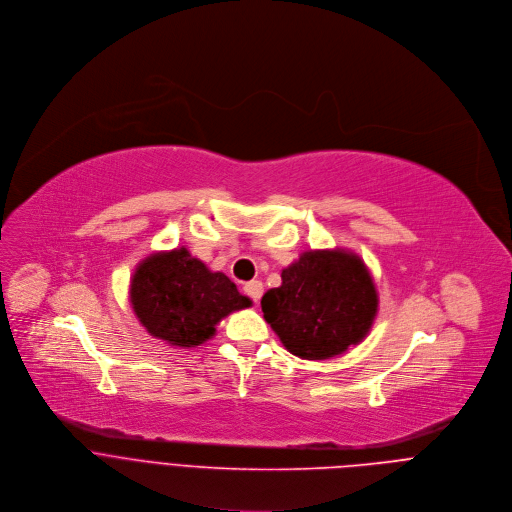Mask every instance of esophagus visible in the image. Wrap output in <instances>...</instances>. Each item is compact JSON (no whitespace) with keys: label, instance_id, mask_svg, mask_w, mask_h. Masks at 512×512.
Returning <instances> with one entry per match:
<instances>
[{"label":"esophagus","instance_id":"1","mask_svg":"<svg viewBox=\"0 0 512 512\" xmlns=\"http://www.w3.org/2000/svg\"><path fill=\"white\" fill-rule=\"evenodd\" d=\"M244 292H246L254 302H258L260 296H262V292H264V284H262L260 280H250V282L244 284Z\"/></svg>","mask_w":512,"mask_h":512}]
</instances>
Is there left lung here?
I'll use <instances>...</instances> for the list:
<instances>
[{
  "instance_id": "obj_1",
  "label": "left lung",
  "mask_w": 512,
  "mask_h": 512,
  "mask_svg": "<svg viewBox=\"0 0 512 512\" xmlns=\"http://www.w3.org/2000/svg\"><path fill=\"white\" fill-rule=\"evenodd\" d=\"M280 278L282 284L270 288L260 304L288 353L323 361L369 335L379 294L359 254L343 248L302 252Z\"/></svg>"
}]
</instances>
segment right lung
<instances>
[{
  "label": "right lung",
  "mask_w": 512,
  "mask_h": 512,
  "mask_svg": "<svg viewBox=\"0 0 512 512\" xmlns=\"http://www.w3.org/2000/svg\"><path fill=\"white\" fill-rule=\"evenodd\" d=\"M129 300L151 337L181 349L206 343L222 319L252 306L224 272L210 270L185 246L143 258L131 276Z\"/></svg>",
  "instance_id": "obj_1"
}]
</instances>
